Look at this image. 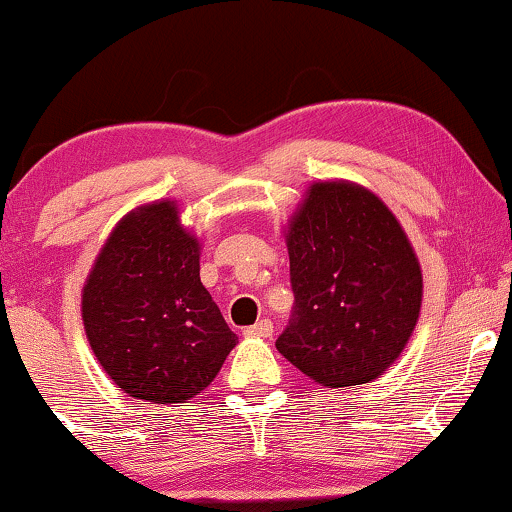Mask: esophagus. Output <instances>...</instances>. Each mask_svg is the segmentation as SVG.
I'll return each instance as SVG.
<instances>
[{"label":"esophagus","mask_w":512,"mask_h":512,"mask_svg":"<svg viewBox=\"0 0 512 512\" xmlns=\"http://www.w3.org/2000/svg\"><path fill=\"white\" fill-rule=\"evenodd\" d=\"M244 335H247V338H270V335H272V321L261 319L258 324L244 328Z\"/></svg>","instance_id":"1"}]
</instances>
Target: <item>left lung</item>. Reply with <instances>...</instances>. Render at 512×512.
<instances>
[{
    "mask_svg": "<svg viewBox=\"0 0 512 512\" xmlns=\"http://www.w3.org/2000/svg\"><path fill=\"white\" fill-rule=\"evenodd\" d=\"M296 314L277 349L321 387L380 377L422 310V268L401 221L366 186L312 181L284 230Z\"/></svg>",
    "mask_w": 512,
    "mask_h": 512,
    "instance_id": "1",
    "label": "left lung"
}]
</instances>
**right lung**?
Instances as JSON below:
<instances>
[{
  "label": "right lung",
  "mask_w": 512,
  "mask_h": 512,
  "mask_svg": "<svg viewBox=\"0 0 512 512\" xmlns=\"http://www.w3.org/2000/svg\"><path fill=\"white\" fill-rule=\"evenodd\" d=\"M90 349L123 394L188 403L235 347V333L200 282V240L177 200L144 202L102 244L81 293Z\"/></svg>",
  "instance_id": "add662e5"
}]
</instances>
